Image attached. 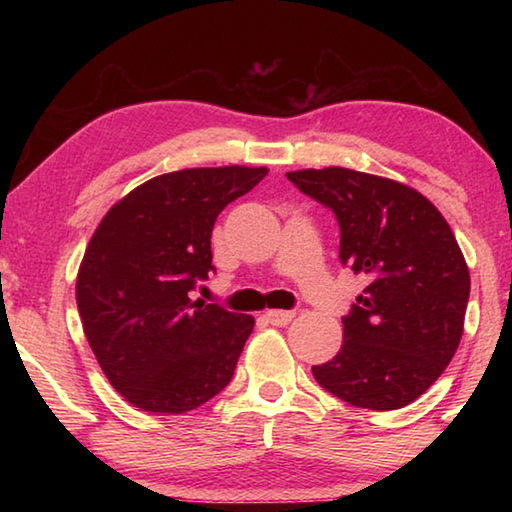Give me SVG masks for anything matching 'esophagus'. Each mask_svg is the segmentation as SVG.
<instances>
[{"instance_id":"1","label":"esophagus","mask_w":512,"mask_h":512,"mask_svg":"<svg viewBox=\"0 0 512 512\" xmlns=\"http://www.w3.org/2000/svg\"><path fill=\"white\" fill-rule=\"evenodd\" d=\"M293 316H296V314H293V311H282V309H271V311H266V314H264V318L268 320V323H271V325H289L291 323V320H293Z\"/></svg>"}]
</instances>
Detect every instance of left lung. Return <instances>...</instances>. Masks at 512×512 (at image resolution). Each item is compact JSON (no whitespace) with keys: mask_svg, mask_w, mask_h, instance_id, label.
<instances>
[{"mask_svg":"<svg viewBox=\"0 0 512 512\" xmlns=\"http://www.w3.org/2000/svg\"><path fill=\"white\" fill-rule=\"evenodd\" d=\"M287 178L334 212L341 264L370 277L343 316L341 350L311 372L352 406L402 409L443 375L461 343L470 271L454 232L436 205L395 180L343 167Z\"/></svg>","mask_w":512,"mask_h":512,"instance_id":"obj_1","label":"left lung"}]
</instances>
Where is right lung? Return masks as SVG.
<instances>
[{"mask_svg":"<svg viewBox=\"0 0 512 512\" xmlns=\"http://www.w3.org/2000/svg\"><path fill=\"white\" fill-rule=\"evenodd\" d=\"M266 167L162 173L110 207L76 277L83 332L126 402L185 413L235 375L255 318L189 300L212 266V228Z\"/></svg>","mask_w":512,"mask_h":512,"instance_id":"1","label":"right lung"}]
</instances>
